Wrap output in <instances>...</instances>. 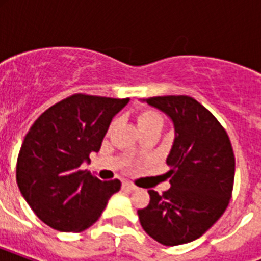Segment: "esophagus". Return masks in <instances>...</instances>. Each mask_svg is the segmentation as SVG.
<instances>
[{"mask_svg":"<svg viewBox=\"0 0 261 261\" xmlns=\"http://www.w3.org/2000/svg\"><path fill=\"white\" fill-rule=\"evenodd\" d=\"M123 188H126L128 191H135L137 190V187L134 184H131V182H123Z\"/></svg>","mask_w":261,"mask_h":261,"instance_id":"esophagus-1","label":"esophagus"}]
</instances>
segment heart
Segmentation results:
<instances>
[{
	"mask_svg": "<svg viewBox=\"0 0 261 261\" xmlns=\"http://www.w3.org/2000/svg\"><path fill=\"white\" fill-rule=\"evenodd\" d=\"M138 127H145L149 124H154V123H163V118L159 112H155L153 110H143L141 114L138 115Z\"/></svg>",
	"mask_w": 261,
	"mask_h": 261,
	"instance_id": "1",
	"label": "heart"
}]
</instances>
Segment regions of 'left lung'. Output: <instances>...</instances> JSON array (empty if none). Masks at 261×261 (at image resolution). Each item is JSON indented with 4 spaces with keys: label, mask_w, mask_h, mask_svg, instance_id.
I'll return each instance as SVG.
<instances>
[{
    "label": "left lung",
    "mask_w": 261,
    "mask_h": 261,
    "mask_svg": "<svg viewBox=\"0 0 261 261\" xmlns=\"http://www.w3.org/2000/svg\"><path fill=\"white\" fill-rule=\"evenodd\" d=\"M173 123L167 157L171 188L149 190L150 203L138 210L143 230L157 243L174 247L199 239L225 213L234 182L230 139L214 115L188 96L143 98Z\"/></svg>",
    "instance_id": "1"
}]
</instances>
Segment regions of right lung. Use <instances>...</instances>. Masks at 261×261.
I'll return each instance as SVG.
<instances>
[{"label":"right lung","mask_w":261,"mask_h":261,"mask_svg":"<svg viewBox=\"0 0 261 261\" xmlns=\"http://www.w3.org/2000/svg\"><path fill=\"white\" fill-rule=\"evenodd\" d=\"M130 98L73 94L44 111L24 138L16 180L36 217L59 231H83L106 208L120 181H101L85 171L112 119Z\"/></svg>","instance_id":"obj_1"}]
</instances>
